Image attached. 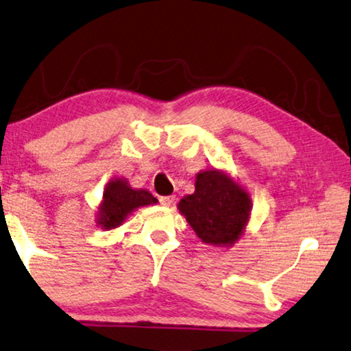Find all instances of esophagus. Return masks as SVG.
Returning a JSON list of instances; mask_svg holds the SVG:
<instances>
[{
    "instance_id": "esophagus-1",
    "label": "esophagus",
    "mask_w": 351,
    "mask_h": 351,
    "mask_svg": "<svg viewBox=\"0 0 351 351\" xmlns=\"http://www.w3.org/2000/svg\"><path fill=\"white\" fill-rule=\"evenodd\" d=\"M174 200H176V196H163V197H160V204H162L163 206H169L174 204Z\"/></svg>"
}]
</instances>
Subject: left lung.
<instances>
[{
	"label": "left lung",
	"mask_w": 351,
	"mask_h": 351,
	"mask_svg": "<svg viewBox=\"0 0 351 351\" xmlns=\"http://www.w3.org/2000/svg\"><path fill=\"white\" fill-rule=\"evenodd\" d=\"M196 189L183 197L177 208L205 244L232 247L245 232L252 197L247 189L222 169L196 174Z\"/></svg>",
	"instance_id": "1"
}]
</instances>
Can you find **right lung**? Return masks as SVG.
Listing matches in <instances>:
<instances>
[{
    "label": "right lung",
    "instance_id": "add662e5",
    "mask_svg": "<svg viewBox=\"0 0 351 351\" xmlns=\"http://www.w3.org/2000/svg\"><path fill=\"white\" fill-rule=\"evenodd\" d=\"M157 202L158 200L147 189L132 188L124 177H118L104 188L102 200L97 206L96 223L102 230L118 228L135 210Z\"/></svg>",
    "mask_w": 351,
    "mask_h": 351
}]
</instances>
